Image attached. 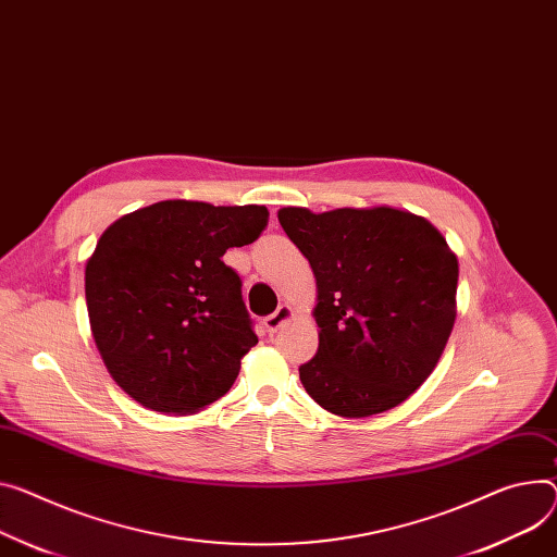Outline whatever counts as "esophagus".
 <instances>
[{
	"label": "esophagus",
	"instance_id": "obj_1",
	"mask_svg": "<svg viewBox=\"0 0 557 557\" xmlns=\"http://www.w3.org/2000/svg\"><path fill=\"white\" fill-rule=\"evenodd\" d=\"M289 319H292V308H289V306H278V310H276L274 314L265 317V319H263V323H265L268 332L272 334V332H276L283 323H287Z\"/></svg>",
	"mask_w": 557,
	"mask_h": 557
}]
</instances>
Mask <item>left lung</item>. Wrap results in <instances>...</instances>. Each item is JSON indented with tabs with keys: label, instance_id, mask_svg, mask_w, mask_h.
Returning <instances> with one entry per match:
<instances>
[{
	"label": "left lung",
	"instance_id": "1",
	"mask_svg": "<svg viewBox=\"0 0 557 557\" xmlns=\"http://www.w3.org/2000/svg\"><path fill=\"white\" fill-rule=\"evenodd\" d=\"M317 278V355L298 368L327 412L361 419L406 401L435 370L457 317V256L395 207L278 209Z\"/></svg>",
	"mask_w": 557,
	"mask_h": 557
}]
</instances>
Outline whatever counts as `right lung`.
I'll return each instance as SVG.
<instances>
[{
	"mask_svg": "<svg viewBox=\"0 0 557 557\" xmlns=\"http://www.w3.org/2000/svg\"><path fill=\"white\" fill-rule=\"evenodd\" d=\"M268 216L263 205L160 200L104 230L84 292L100 357L126 395L191 414L232 388L259 336L223 253L259 238Z\"/></svg>",
	"mask_w": 557,
	"mask_h": 557,
	"instance_id": "obj_1",
	"label": "right lung"
}]
</instances>
